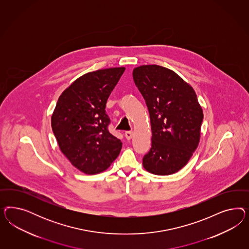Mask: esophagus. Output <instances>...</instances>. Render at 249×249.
Segmentation results:
<instances>
[{
  "label": "esophagus",
  "instance_id": "obj_1",
  "mask_svg": "<svg viewBox=\"0 0 249 249\" xmlns=\"http://www.w3.org/2000/svg\"><path fill=\"white\" fill-rule=\"evenodd\" d=\"M134 135V133H133V131H131V130H128V131H125V137L127 138V140H130L132 137Z\"/></svg>",
  "mask_w": 249,
  "mask_h": 249
}]
</instances>
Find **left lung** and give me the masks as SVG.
Returning a JSON list of instances; mask_svg holds the SVG:
<instances>
[{
  "label": "left lung",
  "instance_id": "left-lung-1",
  "mask_svg": "<svg viewBox=\"0 0 249 249\" xmlns=\"http://www.w3.org/2000/svg\"><path fill=\"white\" fill-rule=\"evenodd\" d=\"M132 75L151 119V148L143 167L156 175L175 174L200 141L204 114L196 92L173 70L157 65L134 68Z\"/></svg>",
  "mask_w": 249,
  "mask_h": 249
}]
</instances>
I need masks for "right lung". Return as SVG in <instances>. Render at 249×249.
I'll return each instance as SVG.
<instances>
[{
	"instance_id": "obj_1",
	"label": "right lung",
	"mask_w": 249,
	"mask_h": 249,
	"mask_svg": "<svg viewBox=\"0 0 249 249\" xmlns=\"http://www.w3.org/2000/svg\"><path fill=\"white\" fill-rule=\"evenodd\" d=\"M125 68L100 69L80 76L61 94L52 115V129L61 151L84 174L107 170L122 142L108 130L106 104Z\"/></svg>"
}]
</instances>
